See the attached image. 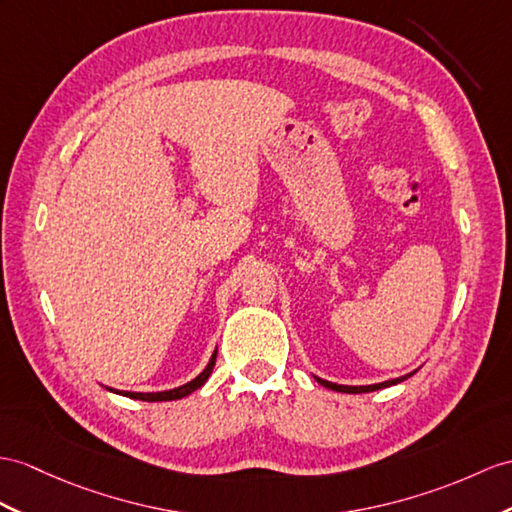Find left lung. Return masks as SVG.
I'll return each mask as SVG.
<instances>
[{
	"label": "left lung",
	"mask_w": 512,
	"mask_h": 512,
	"mask_svg": "<svg viewBox=\"0 0 512 512\" xmlns=\"http://www.w3.org/2000/svg\"><path fill=\"white\" fill-rule=\"evenodd\" d=\"M415 373V371H413ZM413 373H408V376H402V378H395V380H386V382H380V384H367V386H345V384H334V382H328V380H321L315 376V380L319 384L326 386V389H332V391H339V393H371V391H378V389H386V386H393L397 382H404L406 378L413 376Z\"/></svg>",
	"instance_id": "1"
}]
</instances>
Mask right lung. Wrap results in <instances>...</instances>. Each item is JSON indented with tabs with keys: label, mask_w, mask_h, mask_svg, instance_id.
I'll return each instance as SVG.
<instances>
[{
	"label": "right lung",
	"mask_w": 512,
	"mask_h": 512,
	"mask_svg": "<svg viewBox=\"0 0 512 512\" xmlns=\"http://www.w3.org/2000/svg\"><path fill=\"white\" fill-rule=\"evenodd\" d=\"M215 360H217V350L213 354V358H210V363L206 365V369L199 373L197 378H193L191 382H186L182 386H178V389H171V391H158V393H132V391H115L119 395H126V397H132V400H141V402H171V400H182V397L191 395L193 391H197L199 386H202L210 373H213V367H215ZM112 391V389H108Z\"/></svg>",
	"instance_id": "right-lung-1"
}]
</instances>
